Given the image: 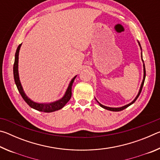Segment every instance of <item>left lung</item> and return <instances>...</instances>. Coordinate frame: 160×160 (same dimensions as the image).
Instances as JSON below:
<instances>
[{"mask_svg": "<svg viewBox=\"0 0 160 160\" xmlns=\"http://www.w3.org/2000/svg\"><path fill=\"white\" fill-rule=\"evenodd\" d=\"M138 44H139V46H140V49H141V51H142V48H141V46H140V42H139L138 41ZM141 57H142V63H143V79H142V83H141V85H140V90H139L137 96L135 97V98L133 100H132V101L131 103H129V104H126V105H124V106H123V107H109L104 106V105H103V104H100V103H99L98 101H97V100H97V102L99 103V106H100V107H102V108H104V109H107V110L112 111V112H120V111H122V110H123V109H126V108H127V107H128L129 106H131V104H133V103H134L135 101H136V99H138V97H139L140 92H141L142 89V87H143V85H144L145 79V67L144 61H143V60H142V52H141Z\"/></svg>", "mask_w": 160, "mask_h": 160, "instance_id": "obj_1", "label": "left lung"}]
</instances>
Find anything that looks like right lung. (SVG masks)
Returning <instances> with one entry per match:
<instances>
[{"mask_svg": "<svg viewBox=\"0 0 160 160\" xmlns=\"http://www.w3.org/2000/svg\"><path fill=\"white\" fill-rule=\"evenodd\" d=\"M21 46H22V44L18 46V47L15 52V63H14V66H13V75H14V80H15V82L16 84V86H17L18 90L19 91V92L20 93L23 99L25 100V102L29 105V107L35 110L39 111V112L50 113V112H56V111H58L59 109H62V108H63L65 105L67 104L68 102L70 100V99L71 98L72 83H73L75 78L77 77V75H75V76L72 78V80H70L69 85L68 86V88L66 91V92H65L64 95L62 97L61 99L56 100L55 102H48V103H39V102L33 101V100H32L30 98H29V97L25 94L20 80V76H19L18 61H19V52H20Z\"/></svg>", "mask_w": 160, "mask_h": 160, "instance_id": "1", "label": "right lung"}]
</instances>
